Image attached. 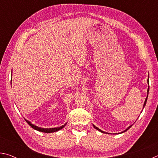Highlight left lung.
Listing matches in <instances>:
<instances>
[{
    "instance_id": "1",
    "label": "left lung",
    "mask_w": 158,
    "mask_h": 158,
    "mask_svg": "<svg viewBox=\"0 0 158 158\" xmlns=\"http://www.w3.org/2000/svg\"><path fill=\"white\" fill-rule=\"evenodd\" d=\"M149 81V80L148 79V84H149V81ZM147 92H148H148H149V86H148V90H147ZM147 98H148V95H147V97H146V100H145V102H144V105H143V109L144 108V106H145V105H146V104ZM93 127H94L95 128V129H96V130H98V131H100V132H102V133H105V132H103V131H102L101 130H100V129H99V128H98V127H95L94 125H93ZM131 127H132V125H130V126H129V127H128L127 128V129H126V130H125L124 131V132H125V131H127V130L128 129H130V128Z\"/></svg>"
}]
</instances>
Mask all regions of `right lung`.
<instances>
[{
    "label": "right lung",
    "mask_w": 158,
    "mask_h": 158,
    "mask_svg": "<svg viewBox=\"0 0 158 158\" xmlns=\"http://www.w3.org/2000/svg\"><path fill=\"white\" fill-rule=\"evenodd\" d=\"M26 120V119H25ZM26 121L27 122V123L30 125L31 127H33V129L36 130L37 131H40V132H45V133H51V132H57V131L60 130V129H62L63 127H64L65 126V124L62 125V126L60 127H53V128H41V127H39L37 126H35V125H34L31 123L30 121H27V120H26Z\"/></svg>",
    "instance_id": "add662e5"
}]
</instances>
